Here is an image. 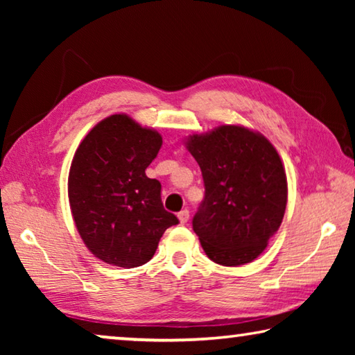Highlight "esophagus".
Here are the masks:
<instances>
[{
	"label": "esophagus",
	"mask_w": 355,
	"mask_h": 355,
	"mask_svg": "<svg viewBox=\"0 0 355 355\" xmlns=\"http://www.w3.org/2000/svg\"><path fill=\"white\" fill-rule=\"evenodd\" d=\"M178 219H180V222H182V224H186V222L189 220V209L188 208L182 209V211L178 213Z\"/></svg>",
	"instance_id": "34e87169"
}]
</instances>
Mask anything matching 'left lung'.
I'll use <instances>...</instances> for the list:
<instances>
[{
  "label": "left lung",
  "mask_w": 355,
  "mask_h": 355,
  "mask_svg": "<svg viewBox=\"0 0 355 355\" xmlns=\"http://www.w3.org/2000/svg\"><path fill=\"white\" fill-rule=\"evenodd\" d=\"M188 150L205 186L192 218L205 254L222 266L255 260L277 233L286 208V175L277 150L260 133L236 125L191 136Z\"/></svg>",
  "instance_id": "obj_1"
}]
</instances>
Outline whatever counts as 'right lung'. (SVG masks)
<instances>
[{
  "mask_svg": "<svg viewBox=\"0 0 355 355\" xmlns=\"http://www.w3.org/2000/svg\"><path fill=\"white\" fill-rule=\"evenodd\" d=\"M163 137L125 114L101 120L78 147L69 173V202L84 244L107 264L136 268L155 255L167 228L161 183L146 175Z\"/></svg>",
  "mask_w": 355,
  "mask_h": 355,
  "instance_id": "1",
  "label": "right lung"
}]
</instances>
